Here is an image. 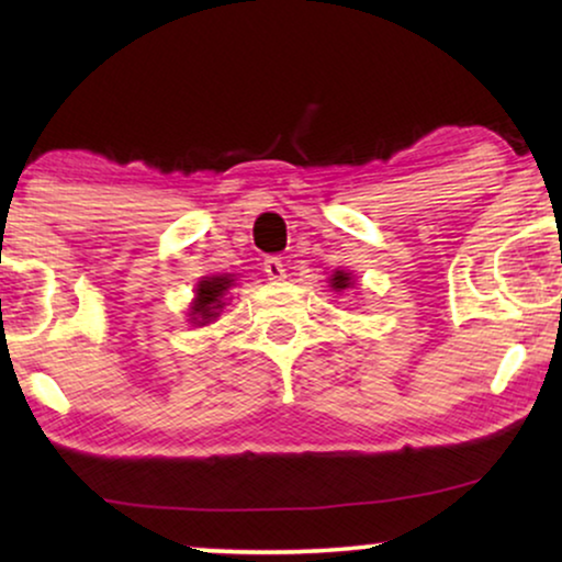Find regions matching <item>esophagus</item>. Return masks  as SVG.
Listing matches in <instances>:
<instances>
[{
	"label": "esophagus",
	"mask_w": 562,
	"mask_h": 562,
	"mask_svg": "<svg viewBox=\"0 0 562 562\" xmlns=\"http://www.w3.org/2000/svg\"><path fill=\"white\" fill-rule=\"evenodd\" d=\"M263 271L271 281H283L286 279V268H283V263L279 258H268L263 263Z\"/></svg>",
	"instance_id": "34e87169"
}]
</instances>
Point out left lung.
<instances>
[{
	"label": "left lung",
	"instance_id": "left-lung-1",
	"mask_svg": "<svg viewBox=\"0 0 562 562\" xmlns=\"http://www.w3.org/2000/svg\"><path fill=\"white\" fill-rule=\"evenodd\" d=\"M329 283H333L335 291H342V289H350L352 286V276L345 273V271H335L333 279H329Z\"/></svg>",
	"mask_w": 562,
	"mask_h": 562
}]
</instances>
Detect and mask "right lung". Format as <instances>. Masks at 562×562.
Segmentation results:
<instances>
[{
  "label": "right lung",
  "instance_id": "right-lung-1",
  "mask_svg": "<svg viewBox=\"0 0 562 562\" xmlns=\"http://www.w3.org/2000/svg\"><path fill=\"white\" fill-rule=\"evenodd\" d=\"M233 286V279L229 276H204L202 281L196 283V296L191 302L189 317L194 325H206L214 317H220L222 306H225V294L227 289Z\"/></svg>",
  "mask_w": 562,
  "mask_h": 562
}]
</instances>
